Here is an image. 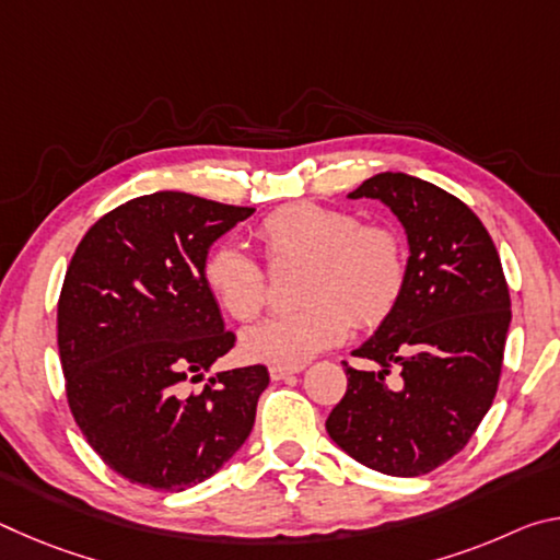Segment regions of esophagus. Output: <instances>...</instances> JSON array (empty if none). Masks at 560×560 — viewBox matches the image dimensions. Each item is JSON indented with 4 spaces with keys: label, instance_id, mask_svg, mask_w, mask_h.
I'll use <instances>...</instances> for the list:
<instances>
[{
    "label": "esophagus",
    "instance_id": "obj_1",
    "mask_svg": "<svg viewBox=\"0 0 560 560\" xmlns=\"http://www.w3.org/2000/svg\"><path fill=\"white\" fill-rule=\"evenodd\" d=\"M296 373H301V368H281V365H271L269 368L271 381H287V377H293Z\"/></svg>",
    "mask_w": 560,
    "mask_h": 560
}]
</instances>
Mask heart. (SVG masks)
<instances>
[{"label": "heart", "mask_w": 560, "mask_h": 560, "mask_svg": "<svg viewBox=\"0 0 560 560\" xmlns=\"http://www.w3.org/2000/svg\"><path fill=\"white\" fill-rule=\"evenodd\" d=\"M259 240L273 259H311L301 289L311 303L246 328L242 348L252 360L281 368L308 363L320 350L340 343L353 318L358 324L381 320L402 291L400 234L383 224H363L348 210L314 202L287 205L261 222ZM202 277L236 320L257 318L267 306V277L242 244H217L205 257Z\"/></svg>", "instance_id": "1"}]
</instances>
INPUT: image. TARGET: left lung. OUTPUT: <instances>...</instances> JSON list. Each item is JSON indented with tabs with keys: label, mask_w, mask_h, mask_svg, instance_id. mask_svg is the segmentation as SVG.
Masks as SVG:
<instances>
[{
	"label": "left lung",
	"mask_w": 560,
	"mask_h": 560,
	"mask_svg": "<svg viewBox=\"0 0 560 560\" xmlns=\"http://www.w3.org/2000/svg\"><path fill=\"white\" fill-rule=\"evenodd\" d=\"M383 202L402 224L405 283L375 334L346 365L348 390L326 430L348 457L390 477H420L452 459L497 395L511 301L485 224L442 187L405 173L365 179L348 200ZM390 366L401 383H384Z\"/></svg>",
	"instance_id": "left-lung-1"
}]
</instances>
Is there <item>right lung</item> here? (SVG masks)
<instances>
[{
	"mask_svg": "<svg viewBox=\"0 0 560 560\" xmlns=\"http://www.w3.org/2000/svg\"><path fill=\"white\" fill-rule=\"evenodd\" d=\"M252 207L153 192L91 226L66 271L59 355L83 438L132 485L185 491L210 479L249 438L264 365L187 381L234 346L202 277L205 257Z\"/></svg>",
	"mask_w": 560,
	"mask_h": 560,
	"instance_id": "obj_1",
	"label": "right lung"
}]
</instances>
